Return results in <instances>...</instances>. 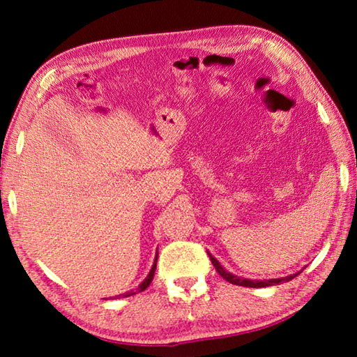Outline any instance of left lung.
Here are the masks:
<instances>
[{"instance_id":"1","label":"left lung","mask_w":357,"mask_h":357,"mask_svg":"<svg viewBox=\"0 0 357 357\" xmlns=\"http://www.w3.org/2000/svg\"><path fill=\"white\" fill-rule=\"evenodd\" d=\"M209 258H211V261H213V264H214V268H215V271L217 273H219L223 279H225L227 282H229V283H234V285H239V287H249V288H263V287H274V285H279V283H282V282H288V280H291V279H294L296 275H298L299 273H296V274H291V275H287V277H282V279H269V280H250V279H244V277H238V275H234V274H231V273H228V271L223 268V266L217 261V259L211 255L209 253Z\"/></svg>"}]
</instances>
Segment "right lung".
Here are the masks:
<instances>
[{
    "mask_svg": "<svg viewBox=\"0 0 357 357\" xmlns=\"http://www.w3.org/2000/svg\"><path fill=\"white\" fill-rule=\"evenodd\" d=\"M155 264H157V255H155V258H154V263H153V268H151V271H149V274L146 275V279H144L140 285H138V288L137 289H130V291H126V293H123V294H119V296H114V299H118V298H128V296H134L135 293H140V291H144V289H146L148 287H149V283L153 282V279H154V273H155Z\"/></svg>",
    "mask_w": 357,
    "mask_h": 357,
    "instance_id": "obj_1",
    "label": "right lung"
}]
</instances>
